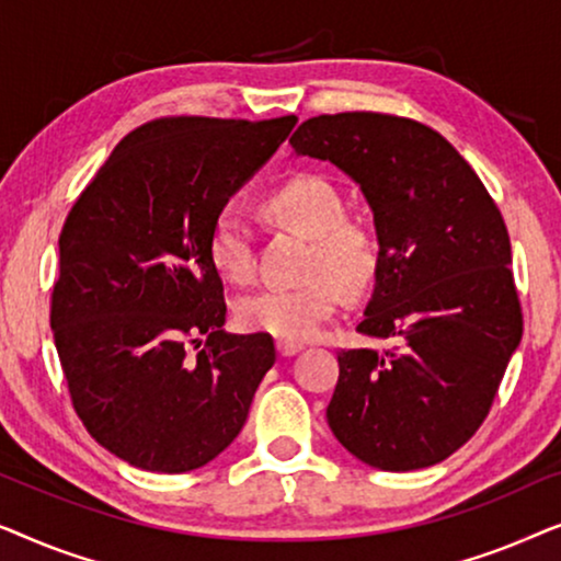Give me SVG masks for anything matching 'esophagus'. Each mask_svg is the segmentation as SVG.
I'll return each mask as SVG.
<instances>
[{"instance_id": "obj_1", "label": "esophagus", "mask_w": 561, "mask_h": 561, "mask_svg": "<svg viewBox=\"0 0 561 561\" xmlns=\"http://www.w3.org/2000/svg\"><path fill=\"white\" fill-rule=\"evenodd\" d=\"M275 350H278V355H280V357H294V355H298V352L304 350V344H298V342H283V340H278V342H275Z\"/></svg>"}]
</instances>
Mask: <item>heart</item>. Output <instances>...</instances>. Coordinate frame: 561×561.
Here are the masks:
<instances>
[{
  "instance_id": "obj_1",
  "label": "heart",
  "mask_w": 561,
  "mask_h": 561,
  "mask_svg": "<svg viewBox=\"0 0 561 561\" xmlns=\"http://www.w3.org/2000/svg\"><path fill=\"white\" fill-rule=\"evenodd\" d=\"M273 219L311 237L306 283L265 288L237 301L250 332L283 342H309L324 332L347 294H363L378 278L380 242L370 225L347 217L342 191L319 173H298L265 198ZM209 260L221 278L248 286L257 275L255 232L237 204H225L209 229Z\"/></svg>"
}]
</instances>
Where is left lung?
Segmentation results:
<instances>
[{"instance_id": "8db88e82", "label": "left lung", "mask_w": 561, "mask_h": 561, "mask_svg": "<svg viewBox=\"0 0 561 561\" xmlns=\"http://www.w3.org/2000/svg\"><path fill=\"white\" fill-rule=\"evenodd\" d=\"M290 145L359 183L380 271L357 332L393 350H342L327 421L386 472L432 467L472 439L524 334L503 214L436 129L380 112L319 114Z\"/></svg>"}]
</instances>
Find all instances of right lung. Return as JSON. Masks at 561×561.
Instances as JSON below:
<instances>
[{
	"label": "right lung",
	"mask_w": 561,
	"mask_h": 561,
	"mask_svg": "<svg viewBox=\"0 0 561 561\" xmlns=\"http://www.w3.org/2000/svg\"><path fill=\"white\" fill-rule=\"evenodd\" d=\"M298 117H160L133 129L68 211L50 329L87 432L148 472H191L242 432L275 363L227 334L209 229Z\"/></svg>",
	"instance_id": "right-lung-1"
}]
</instances>
